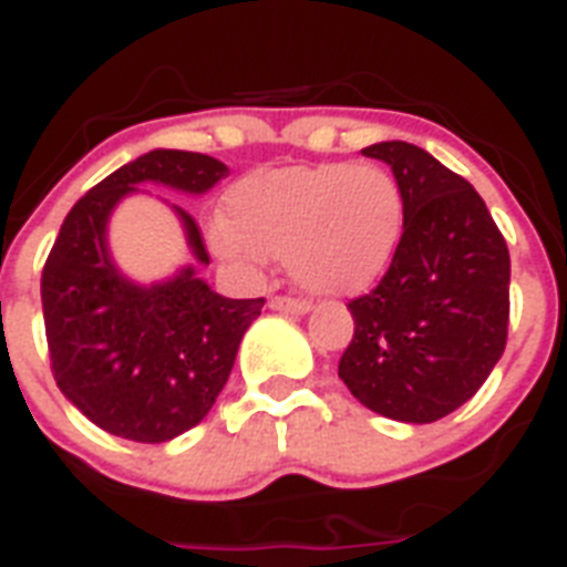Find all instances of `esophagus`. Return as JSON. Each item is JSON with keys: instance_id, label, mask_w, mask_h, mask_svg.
<instances>
[{"instance_id": "34e87169", "label": "esophagus", "mask_w": 567, "mask_h": 567, "mask_svg": "<svg viewBox=\"0 0 567 567\" xmlns=\"http://www.w3.org/2000/svg\"><path fill=\"white\" fill-rule=\"evenodd\" d=\"M270 308L274 311H285V313H308L311 306H308L306 299H291V297H274L270 299Z\"/></svg>"}]
</instances>
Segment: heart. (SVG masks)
<instances>
[{
	"mask_svg": "<svg viewBox=\"0 0 567 567\" xmlns=\"http://www.w3.org/2000/svg\"><path fill=\"white\" fill-rule=\"evenodd\" d=\"M403 233V193L378 164L259 169L227 193V225L210 233L225 259L282 256L317 297H357L380 282Z\"/></svg>",
	"mask_w": 567,
	"mask_h": 567,
	"instance_id": "heart-1",
	"label": "heart"
}]
</instances>
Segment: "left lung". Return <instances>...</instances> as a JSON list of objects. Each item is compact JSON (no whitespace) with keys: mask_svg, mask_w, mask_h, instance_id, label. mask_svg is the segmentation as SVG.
I'll list each match as a JSON object with an SVG mask.
<instances>
[{"mask_svg":"<svg viewBox=\"0 0 567 567\" xmlns=\"http://www.w3.org/2000/svg\"><path fill=\"white\" fill-rule=\"evenodd\" d=\"M403 193V236L372 293L349 302L354 337L340 380L401 423H432L467 403L507 342L511 254L473 184L426 150L383 141Z\"/></svg>","mask_w":567,"mask_h":567,"instance_id":"left-lung-1","label":"left lung"}]
</instances>
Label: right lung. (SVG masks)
<instances>
[{"instance_id":"obj_1","label":"right lung","mask_w":567,"mask_h":567,"mask_svg":"<svg viewBox=\"0 0 567 567\" xmlns=\"http://www.w3.org/2000/svg\"><path fill=\"white\" fill-rule=\"evenodd\" d=\"M227 175L202 152L152 150L114 169L65 216L42 268V317L56 386L100 430L164 444L202 423L265 299H227L204 282L202 230L178 216L193 265L164 282H135L109 250V218L144 184L204 195Z\"/></svg>"}]
</instances>
